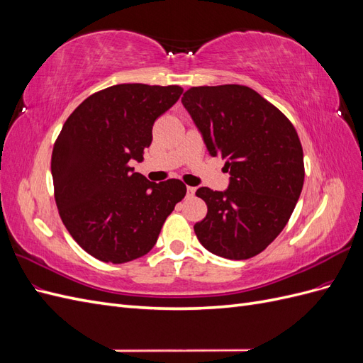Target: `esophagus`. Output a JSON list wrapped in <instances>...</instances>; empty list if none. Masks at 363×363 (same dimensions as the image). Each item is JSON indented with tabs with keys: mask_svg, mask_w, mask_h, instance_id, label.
<instances>
[{
	"mask_svg": "<svg viewBox=\"0 0 363 363\" xmlns=\"http://www.w3.org/2000/svg\"><path fill=\"white\" fill-rule=\"evenodd\" d=\"M186 192H188V196H194L195 195V188H192V186H188V188H186Z\"/></svg>",
	"mask_w": 363,
	"mask_h": 363,
	"instance_id": "esophagus-1",
	"label": "esophagus"
}]
</instances>
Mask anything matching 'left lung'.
I'll use <instances>...</instances> for the list:
<instances>
[{
  "label": "left lung",
  "mask_w": 363,
  "mask_h": 363,
  "mask_svg": "<svg viewBox=\"0 0 363 363\" xmlns=\"http://www.w3.org/2000/svg\"><path fill=\"white\" fill-rule=\"evenodd\" d=\"M182 103L212 157L225 160V191L200 188L207 215L194 225L216 256L259 255L288 224L304 182L298 135L277 107L240 84L191 87Z\"/></svg>",
  "instance_id": "obj_1"
}]
</instances>
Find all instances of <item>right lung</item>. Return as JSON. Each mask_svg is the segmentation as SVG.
Segmentation results:
<instances>
[{
  "mask_svg": "<svg viewBox=\"0 0 363 363\" xmlns=\"http://www.w3.org/2000/svg\"><path fill=\"white\" fill-rule=\"evenodd\" d=\"M182 94L180 86L115 84L86 98L63 124L51 157L54 196L65 227L95 259L145 256L184 199L180 180L152 183L128 164L144 160L152 124Z\"/></svg>",
  "mask_w": 363,
  "mask_h": 363,
  "instance_id": "1",
  "label": "right lung"
}]
</instances>
